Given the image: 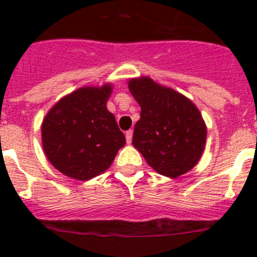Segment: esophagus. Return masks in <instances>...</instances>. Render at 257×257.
Returning a JSON list of instances; mask_svg holds the SVG:
<instances>
[{
    "instance_id": "esophagus-1",
    "label": "esophagus",
    "mask_w": 257,
    "mask_h": 257,
    "mask_svg": "<svg viewBox=\"0 0 257 257\" xmlns=\"http://www.w3.org/2000/svg\"><path fill=\"white\" fill-rule=\"evenodd\" d=\"M133 130H128L126 131V134H124V136H126V142L127 144H130L131 142H133Z\"/></svg>"
}]
</instances>
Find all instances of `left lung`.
<instances>
[{
	"label": "left lung",
	"instance_id": "8db88e82",
	"mask_svg": "<svg viewBox=\"0 0 257 257\" xmlns=\"http://www.w3.org/2000/svg\"><path fill=\"white\" fill-rule=\"evenodd\" d=\"M127 85L142 108L134 147L160 175L176 179L187 174L205 152L207 126L199 109L185 95L148 76L130 78Z\"/></svg>",
	"mask_w": 257,
	"mask_h": 257
}]
</instances>
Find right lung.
Wrapping results in <instances>:
<instances>
[{
    "label": "right lung",
    "instance_id": "obj_1",
    "mask_svg": "<svg viewBox=\"0 0 257 257\" xmlns=\"http://www.w3.org/2000/svg\"><path fill=\"white\" fill-rule=\"evenodd\" d=\"M112 83L83 86L50 108L41 126V142L49 162L79 181L91 180L110 167L126 139L106 101Z\"/></svg>",
    "mask_w": 257,
    "mask_h": 257
}]
</instances>
